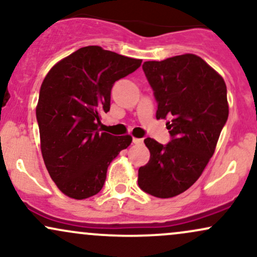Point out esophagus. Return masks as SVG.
Listing matches in <instances>:
<instances>
[{"label":"esophagus","instance_id":"1","mask_svg":"<svg viewBox=\"0 0 257 257\" xmlns=\"http://www.w3.org/2000/svg\"><path fill=\"white\" fill-rule=\"evenodd\" d=\"M133 143H134V144H137V145H139V144H143V143H144V139L133 138Z\"/></svg>","mask_w":257,"mask_h":257}]
</instances>
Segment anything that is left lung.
<instances>
[{"mask_svg":"<svg viewBox=\"0 0 257 257\" xmlns=\"http://www.w3.org/2000/svg\"><path fill=\"white\" fill-rule=\"evenodd\" d=\"M143 70L157 101L156 118L168 119L172 139L144 140L151 157L139 168V187L157 198L185 192L213 157L228 118L227 88L213 67L194 54L145 61Z\"/></svg>","mask_w":257,"mask_h":257,"instance_id":"left-lung-1","label":"left lung"}]
</instances>
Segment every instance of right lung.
Returning <instances> with one entry per match:
<instances>
[{"label":"right lung","instance_id":"1","mask_svg":"<svg viewBox=\"0 0 257 257\" xmlns=\"http://www.w3.org/2000/svg\"><path fill=\"white\" fill-rule=\"evenodd\" d=\"M141 61L88 46L55 64L43 79L36 107L41 151L52 180L70 198L99 193L110 163L131 145V135L114 137L99 126L110 111L114 82Z\"/></svg>","mask_w":257,"mask_h":257}]
</instances>
